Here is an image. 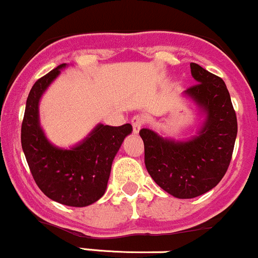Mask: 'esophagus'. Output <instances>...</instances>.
<instances>
[{
    "label": "esophagus",
    "instance_id": "1",
    "mask_svg": "<svg viewBox=\"0 0 258 258\" xmlns=\"http://www.w3.org/2000/svg\"><path fill=\"white\" fill-rule=\"evenodd\" d=\"M144 123H145V119H144V117H141V115H135V117L132 119V125H133V132H134V134H139L141 126L144 125Z\"/></svg>",
    "mask_w": 258,
    "mask_h": 258
}]
</instances>
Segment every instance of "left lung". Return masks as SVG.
I'll return each mask as SVG.
<instances>
[{
  "mask_svg": "<svg viewBox=\"0 0 258 258\" xmlns=\"http://www.w3.org/2000/svg\"><path fill=\"white\" fill-rule=\"evenodd\" d=\"M190 74L196 85L182 97L190 99L203 115L197 135L174 140L151 129L140 130L149 174L165 192L179 199L204 195L221 181L237 135L236 114L225 82L195 62Z\"/></svg>",
  "mask_w": 258,
  "mask_h": 258,
  "instance_id": "obj_1",
  "label": "left lung"
}]
</instances>
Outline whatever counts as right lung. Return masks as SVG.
<instances>
[{
    "instance_id": "obj_1",
    "label": "right lung",
    "mask_w": 258,
    "mask_h": 258,
    "mask_svg": "<svg viewBox=\"0 0 258 258\" xmlns=\"http://www.w3.org/2000/svg\"><path fill=\"white\" fill-rule=\"evenodd\" d=\"M68 63H61L33 85L27 98L21 141L35 183L48 198L69 207H87L107 189L113 160L133 126L97 125L69 149L46 138L39 120V102Z\"/></svg>"
}]
</instances>
